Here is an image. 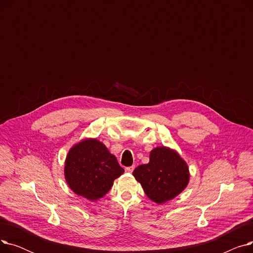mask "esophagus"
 Returning a JSON list of instances; mask_svg holds the SVG:
<instances>
[{"label":"esophagus","mask_w":253,"mask_h":253,"mask_svg":"<svg viewBox=\"0 0 253 253\" xmlns=\"http://www.w3.org/2000/svg\"><path fill=\"white\" fill-rule=\"evenodd\" d=\"M134 168H135L134 166H130V167H126L125 170H126V172H128V173H131V172L134 170Z\"/></svg>","instance_id":"34e87169"}]
</instances>
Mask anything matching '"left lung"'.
Wrapping results in <instances>:
<instances>
[{"instance_id":"8db88e82","label":"left lung","mask_w":253,"mask_h":253,"mask_svg":"<svg viewBox=\"0 0 253 253\" xmlns=\"http://www.w3.org/2000/svg\"><path fill=\"white\" fill-rule=\"evenodd\" d=\"M133 176L152 201L163 204L187 187L189 167L173 150L158 147L150 154V162L136 167Z\"/></svg>"}]
</instances>
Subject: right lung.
Here are the masks:
<instances>
[{
  "label": "right lung",
  "mask_w": 253,
  "mask_h": 253,
  "mask_svg": "<svg viewBox=\"0 0 253 253\" xmlns=\"http://www.w3.org/2000/svg\"><path fill=\"white\" fill-rule=\"evenodd\" d=\"M124 169L97 139H84L70 150L64 166L65 180L79 196L90 201L102 198Z\"/></svg>",
  "instance_id": "add662e5"
}]
</instances>
